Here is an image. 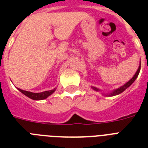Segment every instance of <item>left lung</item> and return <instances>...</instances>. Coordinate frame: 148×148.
Wrapping results in <instances>:
<instances>
[{"label": "left lung", "instance_id": "obj_1", "mask_svg": "<svg viewBox=\"0 0 148 148\" xmlns=\"http://www.w3.org/2000/svg\"><path fill=\"white\" fill-rule=\"evenodd\" d=\"M140 64L139 65L138 71H136L135 74L134 75L133 77H132V78H131L130 81H127L126 84H124V85L121 86L120 88H117V89H114V90H112L111 92L108 93V94H102V95H103L104 96H108V97H112V96H115V95H120V94H121L123 91H124V90H126L127 88H129V87H130V86H131V84L134 83V81H135L136 79H137V77H138V74H139V73H140ZM91 88H92L93 90H96V91H100V89H98V88H97L91 87Z\"/></svg>", "mask_w": 148, "mask_h": 148}]
</instances>
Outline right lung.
<instances>
[{
  "mask_svg": "<svg viewBox=\"0 0 148 148\" xmlns=\"http://www.w3.org/2000/svg\"><path fill=\"white\" fill-rule=\"evenodd\" d=\"M18 90L24 94L25 96L28 97L29 98L32 99V100H34V101H40V100H44V99H46L47 97H48L50 95H51L54 91L56 90V88L53 89V90H46V91H44V92L40 93H33L31 92V91H27V90H24L20 89V88H17Z\"/></svg>",
  "mask_w": 148,
  "mask_h": 148,
  "instance_id": "right-lung-1",
  "label": "right lung"
}]
</instances>
